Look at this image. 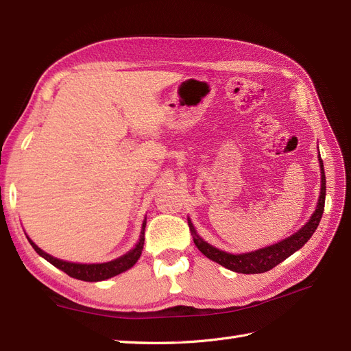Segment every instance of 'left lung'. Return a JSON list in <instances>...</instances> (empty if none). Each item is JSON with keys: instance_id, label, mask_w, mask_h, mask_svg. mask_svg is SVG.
I'll use <instances>...</instances> for the list:
<instances>
[{"instance_id": "obj_1", "label": "left lung", "mask_w": 351, "mask_h": 351, "mask_svg": "<svg viewBox=\"0 0 351 351\" xmlns=\"http://www.w3.org/2000/svg\"><path fill=\"white\" fill-rule=\"evenodd\" d=\"M319 164H321V169H322L319 202H317L316 210L313 212V215L309 219V222H307V224L300 231H297L295 234H293L291 237L285 239L277 244H272V246H269V247L259 249L256 252L243 253V254H231V253L222 252L214 246H210V244L202 240L196 234L195 227L189 219L190 234H192V237H193L196 247L210 261L222 265V267H226L227 269L240 272V274H261V272H267V271L272 269L274 267H277L278 263H281L282 261L291 256L294 252H297L302 246H304V243L312 237L315 230L317 228V226H319L322 214H324V208H325V193H326V180H325V171H324V162L321 158H319Z\"/></svg>"}]
</instances>
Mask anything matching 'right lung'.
<instances>
[{
    "label": "right lung",
    "mask_w": 351,
    "mask_h": 351,
    "mask_svg": "<svg viewBox=\"0 0 351 351\" xmlns=\"http://www.w3.org/2000/svg\"><path fill=\"white\" fill-rule=\"evenodd\" d=\"M145 227H146V219L143 221L139 243L136 244V247L133 250L124 254V256L115 259V261H111V262H107V263L84 265V263H71V262H66V261H60V259L49 256V254L45 253L44 250H40L29 237H27V240L32 244V247L36 250L39 256L47 259L49 263L54 265L56 268L64 271L67 275H70V277L76 278V280H82V281H104V280L115 277V275H119L129 268H132L133 265L137 262V259L141 258L142 250H143V244H145Z\"/></svg>",
    "instance_id": "obj_1"
}]
</instances>
